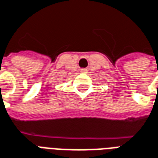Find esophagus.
<instances>
[{
    "label": "esophagus",
    "mask_w": 158,
    "mask_h": 158,
    "mask_svg": "<svg viewBox=\"0 0 158 158\" xmlns=\"http://www.w3.org/2000/svg\"><path fill=\"white\" fill-rule=\"evenodd\" d=\"M80 72H81V73H86V72H87V69H82L81 70H80Z\"/></svg>",
    "instance_id": "1"
}]
</instances>
